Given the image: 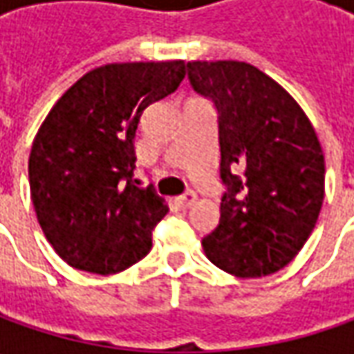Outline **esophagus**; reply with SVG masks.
Segmentation results:
<instances>
[{"mask_svg": "<svg viewBox=\"0 0 354 354\" xmlns=\"http://www.w3.org/2000/svg\"><path fill=\"white\" fill-rule=\"evenodd\" d=\"M175 201H177V205H179L181 209H189V207L197 201V195H195L193 191H187V193H183L181 197H177Z\"/></svg>", "mask_w": 354, "mask_h": 354, "instance_id": "obj_1", "label": "esophagus"}]
</instances>
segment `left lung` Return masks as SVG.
<instances>
[{"mask_svg":"<svg viewBox=\"0 0 354 354\" xmlns=\"http://www.w3.org/2000/svg\"><path fill=\"white\" fill-rule=\"evenodd\" d=\"M187 75L214 104L226 187L203 250L236 278L270 276L292 262L317 223L325 197L317 133L299 104L248 62L193 61Z\"/></svg>","mask_w":354,"mask_h":354,"instance_id":"left-lung-1","label":"left lung"}]
</instances>
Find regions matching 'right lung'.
Segmentation results:
<instances>
[{"label":"right lung","instance_id":"obj_1","mask_svg":"<svg viewBox=\"0 0 354 354\" xmlns=\"http://www.w3.org/2000/svg\"><path fill=\"white\" fill-rule=\"evenodd\" d=\"M183 78V61L106 64L76 80L45 118L29 187L37 221L68 266L108 276L149 252L167 205L133 179V138L143 110Z\"/></svg>","mask_w":354,"mask_h":354}]
</instances>
